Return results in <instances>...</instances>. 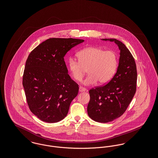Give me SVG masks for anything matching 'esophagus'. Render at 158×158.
Returning a JSON list of instances; mask_svg holds the SVG:
<instances>
[{"mask_svg": "<svg viewBox=\"0 0 158 158\" xmlns=\"http://www.w3.org/2000/svg\"><path fill=\"white\" fill-rule=\"evenodd\" d=\"M79 92H80V93L85 92V88H84L83 87L80 86V87H79Z\"/></svg>", "mask_w": 158, "mask_h": 158, "instance_id": "obj_1", "label": "esophagus"}]
</instances>
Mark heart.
I'll return each mask as SVG.
<instances>
[{
    "mask_svg": "<svg viewBox=\"0 0 158 158\" xmlns=\"http://www.w3.org/2000/svg\"><path fill=\"white\" fill-rule=\"evenodd\" d=\"M79 61L70 57L67 61L68 69L75 81L82 79L86 72L88 75L82 81L85 85H91L97 82L100 85L107 84L116 72L118 58L112 50L102 48L86 47L78 52Z\"/></svg>",
    "mask_w": 158,
    "mask_h": 158,
    "instance_id": "heart-1",
    "label": "heart"
}]
</instances>
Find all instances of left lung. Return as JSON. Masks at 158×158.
Here are the masks:
<instances>
[{
    "mask_svg": "<svg viewBox=\"0 0 158 158\" xmlns=\"http://www.w3.org/2000/svg\"><path fill=\"white\" fill-rule=\"evenodd\" d=\"M114 42L120 51L117 72L106 85L89 91L90 100L87 111L93 120L107 123L120 117L127 110L136 91L137 72L129 49L116 39H102Z\"/></svg>",
    "mask_w": 158,
    "mask_h": 158,
    "instance_id": "left-lung-1",
    "label": "left lung"
}]
</instances>
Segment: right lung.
I'll return each mask as SVG.
<instances>
[{"label":"right lung","instance_id":"add662e5","mask_svg":"<svg viewBox=\"0 0 158 158\" xmlns=\"http://www.w3.org/2000/svg\"><path fill=\"white\" fill-rule=\"evenodd\" d=\"M84 42L72 38H50L29 54L23 85L30 110L41 121L56 123L67 116L79 86L68 74L64 57Z\"/></svg>","mask_w":158,"mask_h":158}]
</instances>
